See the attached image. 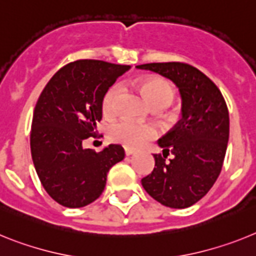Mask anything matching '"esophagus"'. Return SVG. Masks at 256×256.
Returning <instances> with one entry per match:
<instances>
[{
  "label": "esophagus",
  "mask_w": 256,
  "mask_h": 256,
  "mask_svg": "<svg viewBox=\"0 0 256 256\" xmlns=\"http://www.w3.org/2000/svg\"><path fill=\"white\" fill-rule=\"evenodd\" d=\"M135 150H131V148H125V154L126 156H131V154H134Z\"/></svg>",
  "instance_id": "1"
}]
</instances>
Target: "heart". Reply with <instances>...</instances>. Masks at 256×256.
I'll use <instances>...</instances> for the list:
<instances>
[{"mask_svg":"<svg viewBox=\"0 0 256 256\" xmlns=\"http://www.w3.org/2000/svg\"><path fill=\"white\" fill-rule=\"evenodd\" d=\"M140 88L154 108H165L174 100L175 91L172 86L166 80L160 78V77H150L142 81ZM120 91H121V85L113 84L104 92L103 99H102V110L106 114H112L116 112ZM110 134L113 140L130 148H135V146H142L144 142L153 139L157 131L152 125H148V124H139V122L124 118L114 122L110 126Z\"/></svg>","mask_w":256,"mask_h":256,"instance_id":"obj_1","label":"heart"}]
</instances>
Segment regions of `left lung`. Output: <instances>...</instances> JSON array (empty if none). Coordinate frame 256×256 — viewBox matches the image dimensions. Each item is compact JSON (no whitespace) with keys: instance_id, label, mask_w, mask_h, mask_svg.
I'll list each match as a JSON object with an SVG mask.
<instances>
[{"instance_id":"obj_1","label":"left lung","mask_w":256,"mask_h":256,"mask_svg":"<svg viewBox=\"0 0 256 256\" xmlns=\"http://www.w3.org/2000/svg\"><path fill=\"white\" fill-rule=\"evenodd\" d=\"M171 80L180 91L182 120L158 140L154 168L142 179L162 205L186 208L204 197L220 174L230 138V113L220 90L194 66L179 62L136 66ZM168 152L174 154L166 161Z\"/></svg>"}]
</instances>
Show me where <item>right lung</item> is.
<instances>
[{
	"label": "right lung",
	"instance_id": "obj_1",
	"mask_svg": "<svg viewBox=\"0 0 256 256\" xmlns=\"http://www.w3.org/2000/svg\"><path fill=\"white\" fill-rule=\"evenodd\" d=\"M130 66L76 60L58 70L42 90L30 130V153L41 184L51 198L84 208L103 193L110 168L125 157L120 144L100 152L82 143L96 134L102 99Z\"/></svg>",
	"mask_w": 256,
	"mask_h": 256
}]
</instances>
